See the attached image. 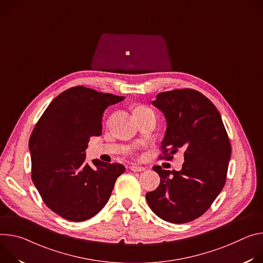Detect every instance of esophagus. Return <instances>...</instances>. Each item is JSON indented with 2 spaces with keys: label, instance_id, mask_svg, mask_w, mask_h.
Returning <instances> with one entry per match:
<instances>
[{
  "label": "esophagus",
  "instance_id": "34e87169",
  "mask_svg": "<svg viewBox=\"0 0 263 263\" xmlns=\"http://www.w3.org/2000/svg\"><path fill=\"white\" fill-rule=\"evenodd\" d=\"M129 168L134 172H140V171H144L145 170V168L143 166H139V165H133Z\"/></svg>",
  "mask_w": 263,
  "mask_h": 263
}]
</instances>
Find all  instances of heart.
I'll return each instance as SVG.
<instances>
[{
  "label": "heart",
  "instance_id": "heart-1",
  "mask_svg": "<svg viewBox=\"0 0 263 263\" xmlns=\"http://www.w3.org/2000/svg\"><path fill=\"white\" fill-rule=\"evenodd\" d=\"M137 110H149V109L146 108V107H140V108H138Z\"/></svg>",
  "mask_w": 263,
  "mask_h": 263
}]
</instances>
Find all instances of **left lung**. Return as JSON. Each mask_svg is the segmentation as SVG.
<instances>
[{
    "label": "left lung",
    "mask_w": 263,
    "mask_h": 263,
    "mask_svg": "<svg viewBox=\"0 0 263 263\" xmlns=\"http://www.w3.org/2000/svg\"><path fill=\"white\" fill-rule=\"evenodd\" d=\"M152 104L164 114L167 123L163 158L170 160L182 149L185 162L180 171L155 166L161 181L146 193V200L160 218L189 222L210 208L224 186L231 158L229 137L218 109L195 90L163 92Z\"/></svg>",
    "instance_id": "obj_1"
}]
</instances>
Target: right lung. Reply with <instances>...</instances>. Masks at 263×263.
Masks as SVG:
<instances>
[{"label": "right lung", "instance_id": "add662e5", "mask_svg": "<svg viewBox=\"0 0 263 263\" xmlns=\"http://www.w3.org/2000/svg\"><path fill=\"white\" fill-rule=\"evenodd\" d=\"M125 97L74 86L46 108L29 140L33 184L46 205L71 221L95 216L107 202L123 165L85 163L91 137L102 133L106 107Z\"/></svg>", "mask_w": 263, "mask_h": 263}]
</instances>
